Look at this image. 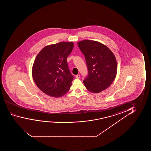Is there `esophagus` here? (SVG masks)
Returning <instances> with one entry per match:
<instances>
[{"instance_id":"obj_1","label":"esophagus","mask_w":151,"mask_h":151,"mask_svg":"<svg viewBox=\"0 0 151 151\" xmlns=\"http://www.w3.org/2000/svg\"><path fill=\"white\" fill-rule=\"evenodd\" d=\"M80 77H81V75L79 74L77 75H76V78L77 79L80 78Z\"/></svg>"}]
</instances>
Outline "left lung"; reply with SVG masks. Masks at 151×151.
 <instances>
[{"label":"left lung","instance_id":"8db88e82","mask_svg":"<svg viewBox=\"0 0 151 151\" xmlns=\"http://www.w3.org/2000/svg\"><path fill=\"white\" fill-rule=\"evenodd\" d=\"M85 56L88 75L83 81L88 91L99 93L108 88L116 78L117 63L109 48L99 42L83 40L77 43Z\"/></svg>","mask_w":151,"mask_h":151}]
</instances>
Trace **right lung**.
Listing matches in <instances>:
<instances>
[{
    "label": "right lung",
    "instance_id": "right-lung-1",
    "mask_svg": "<svg viewBox=\"0 0 151 151\" xmlns=\"http://www.w3.org/2000/svg\"><path fill=\"white\" fill-rule=\"evenodd\" d=\"M73 47L72 42H61L46 46L36 57L32 75L35 84L44 93L59 97L69 91L74 76L66 59Z\"/></svg>",
    "mask_w": 151,
    "mask_h": 151
}]
</instances>
